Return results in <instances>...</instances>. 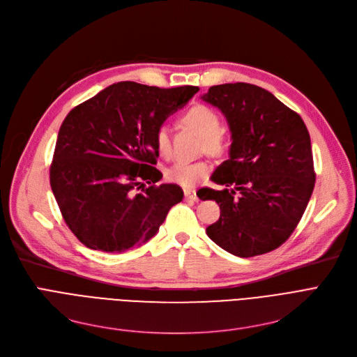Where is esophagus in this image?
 <instances>
[{"mask_svg": "<svg viewBox=\"0 0 357 357\" xmlns=\"http://www.w3.org/2000/svg\"><path fill=\"white\" fill-rule=\"evenodd\" d=\"M183 195H185L186 199H191V201H197L198 199L195 190H191V188H185L183 190Z\"/></svg>", "mask_w": 357, "mask_h": 357, "instance_id": "esophagus-1", "label": "esophagus"}]
</instances>
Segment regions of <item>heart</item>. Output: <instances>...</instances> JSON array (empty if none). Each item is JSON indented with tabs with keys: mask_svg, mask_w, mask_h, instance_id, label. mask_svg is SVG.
<instances>
[{
	"mask_svg": "<svg viewBox=\"0 0 357 357\" xmlns=\"http://www.w3.org/2000/svg\"><path fill=\"white\" fill-rule=\"evenodd\" d=\"M181 123L192 128L199 135V152H205L211 156L220 158L227 153L229 137L226 131L221 128V119L218 112L205 104H195L186 109L181 116ZM155 147L158 153L163 158H169L172 153V137L167 126H159L155 131ZM211 172V165L207 160L197 162H176L169 166L165 176L169 182L178 183L183 188H192Z\"/></svg>",
	"mask_w": 357,
	"mask_h": 357,
	"instance_id": "1",
	"label": "heart"
}]
</instances>
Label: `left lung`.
<instances>
[{"label":"left lung","instance_id":"1","mask_svg":"<svg viewBox=\"0 0 357 357\" xmlns=\"http://www.w3.org/2000/svg\"><path fill=\"white\" fill-rule=\"evenodd\" d=\"M202 100L221 109L233 139L230 159L211 176L226 188H202V199L220 205L207 234L238 257L272 252L294 233L314 190L307 126L269 91L246 82L214 85Z\"/></svg>","mask_w":357,"mask_h":357}]
</instances>
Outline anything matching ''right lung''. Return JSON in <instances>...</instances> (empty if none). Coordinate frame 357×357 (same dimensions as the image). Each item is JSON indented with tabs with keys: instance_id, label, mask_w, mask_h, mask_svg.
<instances>
[{
	"instance_id": "obj_1",
	"label": "right lung",
	"mask_w": 357,
	"mask_h": 357,
	"mask_svg": "<svg viewBox=\"0 0 357 357\" xmlns=\"http://www.w3.org/2000/svg\"><path fill=\"white\" fill-rule=\"evenodd\" d=\"M198 91L124 81L69 111L56 140L50 186L66 226L82 245L107 253L140 246L182 201L178 185H156L162 174L155 167L153 137ZM144 183H151L147 189Z\"/></svg>"
}]
</instances>
